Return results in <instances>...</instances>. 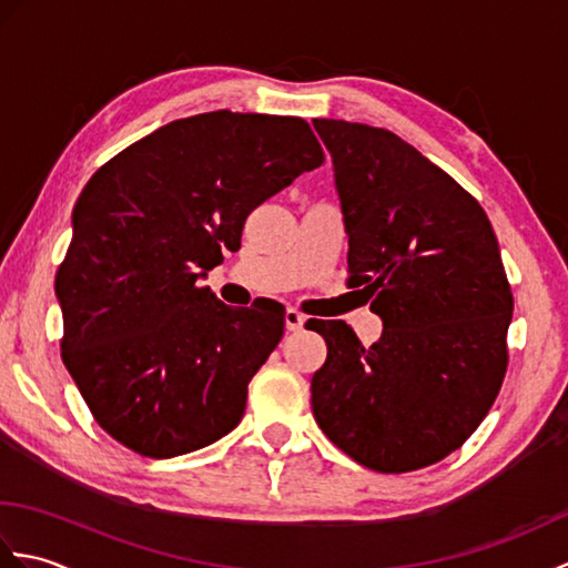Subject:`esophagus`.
I'll use <instances>...</instances> for the list:
<instances>
[{
    "mask_svg": "<svg viewBox=\"0 0 568 568\" xmlns=\"http://www.w3.org/2000/svg\"><path fill=\"white\" fill-rule=\"evenodd\" d=\"M305 315L300 310H295V307H287L285 310V327H287V332H300L305 327Z\"/></svg>",
    "mask_w": 568,
    "mask_h": 568,
    "instance_id": "1",
    "label": "esophagus"
}]
</instances>
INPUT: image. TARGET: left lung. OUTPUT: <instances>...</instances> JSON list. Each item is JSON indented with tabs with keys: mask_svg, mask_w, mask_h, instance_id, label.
I'll use <instances>...</instances> for the list:
<instances>
[{
	"mask_svg": "<svg viewBox=\"0 0 568 568\" xmlns=\"http://www.w3.org/2000/svg\"><path fill=\"white\" fill-rule=\"evenodd\" d=\"M312 124L332 153L348 287L383 320L371 346L346 322L312 320L327 342L312 413L361 466L407 474L456 452L496 403L510 283L488 214L449 173L388 129Z\"/></svg>",
	"mask_w": 568,
	"mask_h": 568,
	"instance_id": "obj_1",
	"label": "left lung"
}]
</instances>
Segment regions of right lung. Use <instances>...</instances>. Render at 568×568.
<instances>
[{
	"label": "right lung",
	"instance_id": "right-lung-1",
	"mask_svg": "<svg viewBox=\"0 0 568 568\" xmlns=\"http://www.w3.org/2000/svg\"><path fill=\"white\" fill-rule=\"evenodd\" d=\"M322 163L305 119L220 110L155 129L90 178L55 275L60 356L112 439L171 458L239 425L281 305L232 310L197 277L241 246L258 204Z\"/></svg>",
	"mask_w": 568,
	"mask_h": 568
}]
</instances>
